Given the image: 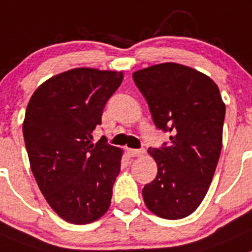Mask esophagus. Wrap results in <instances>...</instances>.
<instances>
[{
	"instance_id": "obj_1",
	"label": "esophagus",
	"mask_w": 252,
	"mask_h": 252,
	"mask_svg": "<svg viewBox=\"0 0 252 252\" xmlns=\"http://www.w3.org/2000/svg\"><path fill=\"white\" fill-rule=\"evenodd\" d=\"M127 152H128V155L131 156V157H140V156H142L143 153H145V151H143V150H133V148H128Z\"/></svg>"
}]
</instances>
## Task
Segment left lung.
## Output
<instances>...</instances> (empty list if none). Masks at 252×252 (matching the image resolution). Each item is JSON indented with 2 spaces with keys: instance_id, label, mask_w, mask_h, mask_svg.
<instances>
[{
  "instance_id": "obj_1",
  "label": "left lung",
  "mask_w": 252,
  "mask_h": 252,
  "mask_svg": "<svg viewBox=\"0 0 252 252\" xmlns=\"http://www.w3.org/2000/svg\"><path fill=\"white\" fill-rule=\"evenodd\" d=\"M157 128L169 145L148 150L157 176L142 189L145 204L168 220L183 219L200 205L214 177L222 146L225 104L208 75L177 63L132 74Z\"/></svg>"
}]
</instances>
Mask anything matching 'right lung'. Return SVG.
<instances>
[{"label":"right lung","mask_w":252,"mask_h":252,"mask_svg":"<svg viewBox=\"0 0 252 252\" xmlns=\"http://www.w3.org/2000/svg\"><path fill=\"white\" fill-rule=\"evenodd\" d=\"M122 79V71L70 69L28 102L22 128L31 169L50 208L71 224L95 221L111 204L124 151L92 140Z\"/></svg>","instance_id":"right-lung-1"}]
</instances>
